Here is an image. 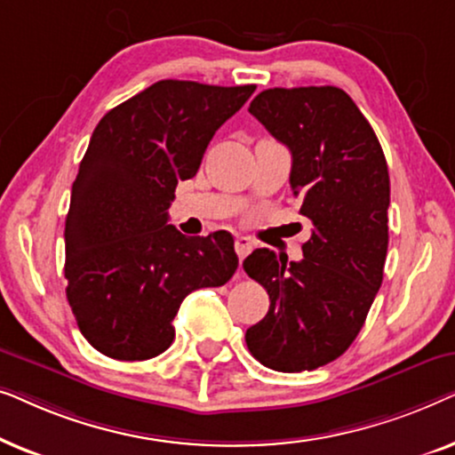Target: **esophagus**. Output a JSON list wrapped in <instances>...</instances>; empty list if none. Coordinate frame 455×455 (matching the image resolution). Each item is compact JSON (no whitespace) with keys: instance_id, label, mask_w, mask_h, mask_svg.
Returning <instances> with one entry per match:
<instances>
[{"instance_id":"1","label":"esophagus","mask_w":455,"mask_h":455,"mask_svg":"<svg viewBox=\"0 0 455 455\" xmlns=\"http://www.w3.org/2000/svg\"><path fill=\"white\" fill-rule=\"evenodd\" d=\"M252 248H254V244L251 242V238H244V235H240V238L235 240V252H238L240 263L248 257V254L252 252Z\"/></svg>"}]
</instances>
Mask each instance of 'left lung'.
Returning a JSON list of instances; mask_svg holds the SVG:
<instances>
[{
  "mask_svg": "<svg viewBox=\"0 0 455 455\" xmlns=\"http://www.w3.org/2000/svg\"><path fill=\"white\" fill-rule=\"evenodd\" d=\"M248 111L291 153L290 186L313 221L302 260L257 248L244 271L269 294V313L246 329L267 369L313 371L341 356L383 282L389 172L377 134L338 86L267 89Z\"/></svg>",
  "mask_w": 455,
  "mask_h": 455,
  "instance_id": "left-lung-1",
  "label": "left lung"
}]
</instances>
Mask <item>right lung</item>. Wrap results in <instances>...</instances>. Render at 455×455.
Instances as JSON below:
<instances>
[{
  "mask_svg": "<svg viewBox=\"0 0 455 455\" xmlns=\"http://www.w3.org/2000/svg\"><path fill=\"white\" fill-rule=\"evenodd\" d=\"M254 89L159 80L97 124L72 184L64 273L80 333L105 356H159L184 298L238 269L232 234L186 238L167 209Z\"/></svg>",
  "mask_w": 455,
  "mask_h": 455,
  "instance_id": "add662e5",
  "label": "right lung"
}]
</instances>
